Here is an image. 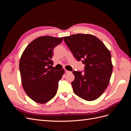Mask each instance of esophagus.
<instances>
[{"label":"esophagus","instance_id":"esophagus-1","mask_svg":"<svg viewBox=\"0 0 131 131\" xmlns=\"http://www.w3.org/2000/svg\"><path fill=\"white\" fill-rule=\"evenodd\" d=\"M65 72H66V73H70V72H69V71L67 70H65Z\"/></svg>","mask_w":131,"mask_h":131}]
</instances>
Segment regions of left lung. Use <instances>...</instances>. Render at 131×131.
I'll return each instance as SVG.
<instances>
[{
	"instance_id": "1",
	"label": "left lung",
	"mask_w": 131,
	"mask_h": 131,
	"mask_svg": "<svg viewBox=\"0 0 131 131\" xmlns=\"http://www.w3.org/2000/svg\"><path fill=\"white\" fill-rule=\"evenodd\" d=\"M63 40L77 60L85 64L84 73L74 71L72 82L78 96L88 101L96 100L104 92L113 72L109 50L100 39L89 34H77Z\"/></svg>"
}]
</instances>
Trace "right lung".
<instances>
[{"label": "right lung", "mask_w": 131, "mask_h": 131, "mask_svg": "<svg viewBox=\"0 0 131 131\" xmlns=\"http://www.w3.org/2000/svg\"><path fill=\"white\" fill-rule=\"evenodd\" d=\"M63 37L42 36L36 38L22 53L19 64L21 82L26 94L34 102L43 104L56 94L58 81L64 69L54 70L52 67L53 50Z\"/></svg>", "instance_id": "1"}]
</instances>
